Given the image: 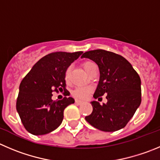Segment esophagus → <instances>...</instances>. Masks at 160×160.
Here are the masks:
<instances>
[{
	"mask_svg": "<svg viewBox=\"0 0 160 160\" xmlns=\"http://www.w3.org/2000/svg\"><path fill=\"white\" fill-rule=\"evenodd\" d=\"M75 103L77 104H82V100H75Z\"/></svg>",
	"mask_w": 160,
	"mask_h": 160,
	"instance_id": "esophagus-1",
	"label": "esophagus"
}]
</instances>
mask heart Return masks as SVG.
Listing matches in <instances>:
<instances>
[{"label":"heart","instance_id":"heart-1","mask_svg":"<svg viewBox=\"0 0 160 160\" xmlns=\"http://www.w3.org/2000/svg\"><path fill=\"white\" fill-rule=\"evenodd\" d=\"M82 67L85 71L89 74L91 70L92 69V68L96 67V65L92 61H85L82 63ZM70 75H71V68H68L66 71H65V78H66V80L69 79ZM90 90V88L89 87L80 86V87H77L73 91V95H74V97L78 99H86L89 96Z\"/></svg>","mask_w":160,"mask_h":160}]
</instances>
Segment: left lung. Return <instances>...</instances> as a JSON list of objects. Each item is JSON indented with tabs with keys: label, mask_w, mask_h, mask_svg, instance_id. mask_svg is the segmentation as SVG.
I'll use <instances>...</instances> for the list:
<instances>
[{
	"label": "left lung",
	"mask_w": 160,
	"mask_h": 160,
	"mask_svg": "<svg viewBox=\"0 0 160 160\" xmlns=\"http://www.w3.org/2000/svg\"><path fill=\"white\" fill-rule=\"evenodd\" d=\"M82 58L93 60L100 81L93 97L107 95V104L91 102L92 112L86 120L98 130L114 132L127 126L141 102V78L123 56L104 49L86 52Z\"/></svg>",
	"instance_id": "left-lung-1"
}]
</instances>
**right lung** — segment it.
<instances>
[{
	"mask_svg": "<svg viewBox=\"0 0 160 160\" xmlns=\"http://www.w3.org/2000/svg\"><path fill=\"white\" fill-rule=\"evenodd\" d=\"M82 52L49 53L33 65L19 85L16 110L23 127L33 135H43L61 124L63 111L74 100L63 97L52 100V92L67 93L65 71Z\"/></svg>",
	"mask_w": 160,
	"mask_h": 160,
	"instance_id": "right-lung-1",
	"label": "right lung"
}]
</instances>
